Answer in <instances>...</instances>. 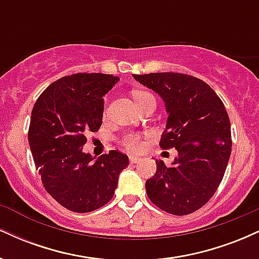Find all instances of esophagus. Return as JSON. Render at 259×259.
<instances>
[{"instance_id":"obj_1","label":"esophagus","mask_w":259,"mask_h":259,"mask_svg":"<svg viewBox=\"0 0 259 259\" xmlns=\"http://www.w3.org/2000/svg\"><path fill=\"white\" fill-rule=\"evenodd\" d=\"M129 160H130V163H133V164H136V163H139L140 160H141V158H140V157H136V156H130Z\"/></svg>"}]
</instances>
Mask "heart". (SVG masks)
<instances>
[{
	"label": "heart",
	"mask_w": 259,
	"mask_h": 259,
	"mask_svg": "<svg viewBox=\"0 0 259 259\" xmlns=\"http://www.w3.org/2000/svg\"><path fill=\"white\" fill-rule=\"evenodd\" d=\"M133 96H134V100H135V102L138 103V105H140V103L144 102L145 100L148 99V97H151L152 95L146 91H135L133 94ZM123 145L130 151H140L142 148V146H144V142L141 141V136H140L139 134L130 133L124 136Z\"/></svg>",
	"instance_id": "1"
}]
</instances>
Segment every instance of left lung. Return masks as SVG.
<instances>
[{"instance_id":"left-lung-1","label":"left lung","mask_w":259,"mask_h":259,"mask_svg":"<svg viewBox=\"0 0 259 259\" xmlns=\"http://www.w3.org/2000/svg\"><path fill=\"white\" fill-rule=\"evenodd\" d=\"M163 100L168 118L159 146L175 147L178 156L146 181L153 204L174 215L195 212L214 195L231 153V129L222 100L209 85L180 73L135 75Z\"/></svg>"}]
</instances>
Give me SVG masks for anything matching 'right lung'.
Segmentation results:
<instances>
[{
    "label": "right lung",
    "instance_id": "1",
    "mask_svg": "<svg viewBox=\"0 0 259 259\" xmlns=\"http://www.w3.org/2000/svg\"><path fill=\"white\" fill-rule=\"evenodd\" d=\"M119 81L112 74L79 73L57 80L31 112L29 145L46 191L67 209L88 213L111 201L125 154L85 153L86 133L102 125L103 96Z\"/></svg>",
    "mask_w": 259,
    "mask_h": 259
}]
</instances>
